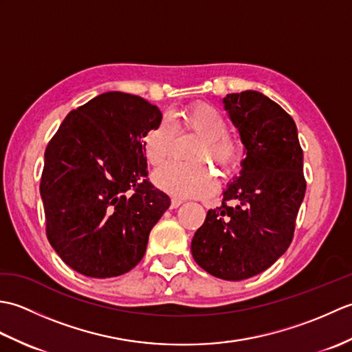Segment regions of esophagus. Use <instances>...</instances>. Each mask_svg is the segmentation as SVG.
Instances as JSON below:
<instances>
[{"instance_id": "obj_1", "label": "esophagus", "mask_w": 352, "mask_h": 352, "mask_svg": "<svg viewBox=\"0 0 352 352\" xmlns=\"http://www.w3.org/2000/svg\"><path fill=\"white\" fill-rule=\"evenodd\" d=\"M182 204H183V199L177 198V197H172V198H170V207H172V208H177V207H180Z\"/></svg>"}]
</instances>
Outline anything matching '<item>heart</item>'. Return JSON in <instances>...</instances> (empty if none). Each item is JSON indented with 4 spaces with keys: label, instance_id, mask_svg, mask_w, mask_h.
Wrapping results in <instances>:
<instances>
[{
    "label": "heart",
    "instance_id": "b5f03b06",
    "mask_svg": "<svg viewBox=\"0 0 352 352\" xmlns=\"http://www.w3.org/2000/svg\"><path fill=\"white\" fill-rule=\"evenodd\" d=\"M227 130L226 116L207 102L192 104L149 126L140 144L146 162L153 166L166 160L175 131H190L201 139L189 157L193 163L163 164L154 172V183L177 197L210 195L216 182L206 164L218 169L221 177H228L241 166L243 157L242 142Z\"/></svg>",
    "mask_w": 352,
    "mask_h": 352
}]
</instances>
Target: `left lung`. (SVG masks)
Returning <instances> with one entry per match:
<instances>
[{"label":"left lung","instance_id":"left-lung-1","mask_svg":"<svg viewBox=\"0 0 352 352\" xmlns=\"http://www.w3.org/2000/svg\"><path fill=\"white\" fill-rule=\"evenodd\" d=\"M241 134L245 159L221 207L208 210L192 239V256L216 278L241 281L274 265L294 239L305 195L302 149L295 121L257 91L222 100ZM233 199L238 204H226Z\"/></svg>","mask_w":352,"mask_h":352}]
</instances>
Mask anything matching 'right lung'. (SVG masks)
Listing matches in <instances>:
<instances>
[{
  "label": "right lung",
  "mask_w": 352,
  "mask_h": 352,
  "mask_svg": "<svg viewBox=\"0 0 352 352\" xmlns=\"http://www.w3.org/2000/svg\"><path fill=\"white\" fill-rule=\"evenodd\" d=\"M162 111L140 96L106 92L65 118L45 149L47 237L74 271L110 278L144 257L170 199L146 180L140 139Z\"/></svg>",
  "instance_id": "add662e5"
}]
</instances>
